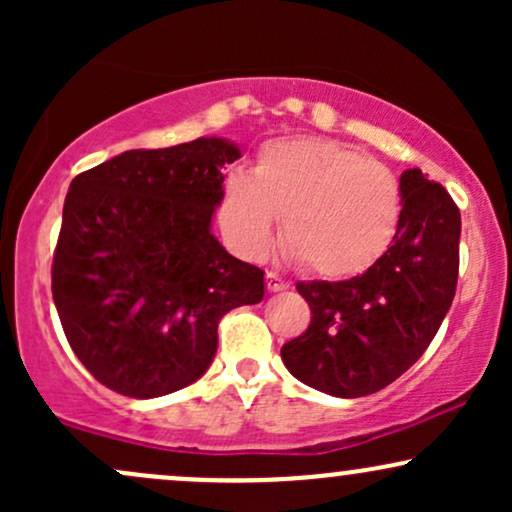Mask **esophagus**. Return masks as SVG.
I'll use <instances>...</instances> for the list:
<instances>
[{
    "mask_svg": "<svg viewBox=\"0 0 512 512\" xmlns=\"http://www.w3.org/2000/svg\"><path fill=\"white\" fill-rule=\"evenodd\" d=\"M267 289L272 293H279V291L289 289V281L281 279V276L276 272H267Z\"/></svg>",
    "mask_w": 512,
    "mask_h": 512,
    "instance_id": "1",
    "label": "esophagus"
}]
</instances>
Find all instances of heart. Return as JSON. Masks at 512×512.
Instances as JSON below:
<instances>
[{
    "instance_id": "b5f03b06",
    "label": "heart",
    "mask_w": 512,
    "mask_h": 512,
    "mask_svg": "<svg viewBox=\"0 0 512 512\" xmlns=\"http://www.w3.org/2000/svg\"><path fill=\"white\" fill-rule=\"evenodd\" d=\"M284 219V248L303 269L346 279L373 267L402 219L397 175L330 139H276L255 170H233L219 219L238 250L262 257Z\"/></svg>"
}]
</instances>
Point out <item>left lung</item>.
Segmentation results:
<instances>
[{"instance_id":"1","label":"left lung","mask_w":512,"mask_h":512,"mask_svg":"<svg viewBox=\"0 0 512 512\" xmlns=\"http://www.w3.org/2000/svg\"><path fill=\"white\" fill-rule=\"evenodd\" d=\"M402 219L373 267L346 281H298L310 325L281 346L301 383L366 397L419 361L450 310L460 269V209L419 168L404 170Z\"/></svg>"}]
</instances>
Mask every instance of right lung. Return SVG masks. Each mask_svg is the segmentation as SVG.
<instances>
[{"label":"right lung","mask_w":512,"mask_h":512,"mask_svg":"<svg viewBox=\"0 0 512 512\" xmlns=\"http://www.w3.org/2000/svg\"><path fill=\"white\" fill-rule=\"evenodd\" d=\"M219 137L134 149L76 175L52 257V298L76 358L98 383L151 399L211 366L219 320L264 296V272L211 233L226 163Z\"/></svg>","instance_id":"1"}]
</instances>
